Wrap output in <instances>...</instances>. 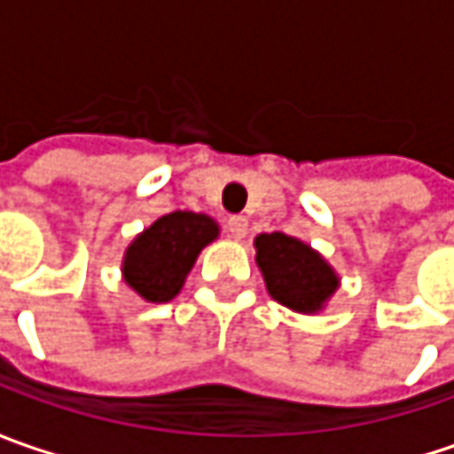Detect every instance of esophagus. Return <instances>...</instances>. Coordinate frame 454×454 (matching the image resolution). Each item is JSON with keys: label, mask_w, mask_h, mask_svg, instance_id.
Returning <instances> with one entry per match:
<instances>
[{"label": "esophagus", "mask_w": 454, "mask_h": 454, "mask_svg": "<svg viewBox=\"0 0 454 454\" xmlns=\"http://www.w3.org/2000/svg\"><path fill=\"white\" fill-rule=\"evenodd\" d=\"M227 232H230V237H235V239H242V237L247 235V219L242 217V215L230 217L227 219Z\"/></svg>", "instance_id": "34e87169"}]
</instances>
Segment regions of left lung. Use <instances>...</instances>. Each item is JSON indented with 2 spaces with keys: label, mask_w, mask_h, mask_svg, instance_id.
<instances>
[{
  "label": "left lung",
  "mask_w": 454,
  "mask_h": 454,
  "mask_svg": "<svg viewBox=\"0 0 454 454\" xmlns=\"http://www.w3.org/2000/svg\"><path fill=\"white\" fill-rule=\"evenodd\" d=\"M254 262L272 301L295 313H321L339 290V272L308 242L283 232L254 237Z\"/></svg>",
  "instance_id": "1"
}]
</instances>
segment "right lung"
Returning <instances> with one entry per match:
<instances>
[{
  "label": "right lung",
  "mask_w": 454,
  "mask_h": 454,
  "mask_svg": "<svg viewBox=\"0 0 454 454\" xmlns=\"http://www.w3.org/2000/svg\"><path fill=\"white\" fill-rule=\"evenodd\" d=\"M219 237L217 219L201 212H171L133 237L123 253V283L146 303H168L182 293L200 253Z\"/></svg>",
  "instance_id": "obj_1"
}]
</instances>
